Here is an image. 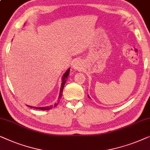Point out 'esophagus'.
Listing matches in <instances>:
<instances>
[{
    "label": "esophagus",
    "instance_id": "34e87169",
    "mask_svg": "<svg viewBox=\"0 0 150 150\" xmlns=\"http://www.w3.org/2000/svg\"><path fill=\"white\" fill-rule=\"evenodd\" d=\"M73 68L75 71H81L82 68H83L81 61L79 60H76L73 64Z\"/></svg>",
    "mask_w": 150,
    "mask_h": 150
}]
</instances>
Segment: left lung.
<instances>
[{
    "instance_id": "1",
    "label": "left lung",
    "mask_w": 150,
    "mask_h": 150,
    "mask_svg": "<svg viewBox=\"0 0 150 150\" xmlns=\"http://www.w3.org/2000/svg\"><path fill=\"white\" fill-rule=\"evenodd\" d=\"M88 98H90V96H89V95H88Z\"/></svg>"
}]
</instances>
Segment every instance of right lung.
<instances>
[{"mask_svg": "<svg viewBox=\"0 0 150 150\" xmlns=\"http://www.w3.org/2000/svg\"><path fill=\"white\" fill-rule=\"evenodd\" d=\"M69 73H70V68L67 69L66 72H65V73H64V75H62V83H61L60 94H59V98H58V99H60L61 97H62L63 88H64V84H65V83H66V81H67V79H68V77L69 76ZM59 102H60V100H58V103H55L54 105H50V106H47V107H32V106H28V107H32V108H35V109H41V110H49V109H52V108H54V107H56L57 106V105H58ZM27 106H28V105H27Z\"/></svg>", "mask_w": 150, "mask_h": 150, "instance_id": "right-lung-1", "label": "right lung"}]
</instances>
